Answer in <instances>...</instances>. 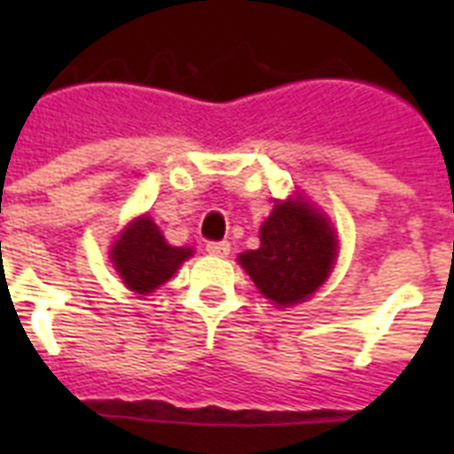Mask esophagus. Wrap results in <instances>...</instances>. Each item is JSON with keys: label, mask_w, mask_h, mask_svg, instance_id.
I'll use <instances>...</instances> for the list:
<instances>
[{"label": "esophagus", "mask_w": 454, "mask_h": 454, "mask_svg": "<svg viewBox=\"0 0 454 454\" xmlns=\"http://www.w3.org/2000/svg\"><path fill=\"white\" fill-rule=\"evenodd\" d=\"M207 252L215 256H227L230 254V243L227 240H211V243H207Z\"/></svg>", "instance_id": "obj_1"}]
</instances>
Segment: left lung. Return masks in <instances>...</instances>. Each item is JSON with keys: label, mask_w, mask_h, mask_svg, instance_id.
Segmentation results:
<instances>
[{"label": "left lung", "mask_w": 454, "mask_h": 454, "mask_svg": "<svg viewBox=\"0 0 454 454\" xmlns=\"http://www.w3.org/2000/svg\"><path fill=\"white\" fill-rule=\"evenodd\" d=\"M334 259V230L300 200L275 204L262 224V247L239 256L256 288L279 307L309 298L327 279Z\"/></svg>", "instance_id": "left-lung-1"}]
</instances>
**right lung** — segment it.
<instances>
[{"label": "right lung", "mask_w": 454, "mask_h": 454, "mask_svg": "<svg viewBox=\"0 0 454 454\" xmlns=\"http://www.w3.org/2000/svg\"><path fill=\"white\" fill-rule=\"evenodd\" d=\"M188 256V247L168 246L159 227L147 215L134 220L111 250L114 266L124 284L136 293H150L161 286Z\"/></svg>", "instance_id": "1"}]
</instances>
